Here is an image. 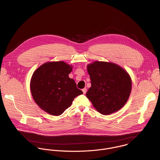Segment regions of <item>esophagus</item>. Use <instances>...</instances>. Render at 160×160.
Segmentation results:
<instances>
[{
    "instance_id": "obj_1",
    "label": "esophagus",
    "mask_w": 160,
    "mask_h": 160,
    "mask_svg": "<svg viewBox=\"0 0 160 160\" xmlns=\"http://www.w3.org/2000/svg\"><path fill=\"white\" fill-rule=\"evenodd\" d=\"M82 92H83V93H84V94H85V93H86V91H87V89H86V88H84V89H82Z\"/></svg>"
}]
</instances>
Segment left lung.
<instances>
[{"label":"left lung","instance_id":"8db88e82","mask_svg":"<svg viewBox=\"0 0 160 160\" xmlns=\"http://www.w3.org/2000/svg\"><path fill=\"white\" fill-rule=\"evenodd\" d=\"M87 69L91 87L86 97L94 108L104 115L119 110L127 102L132 89L128 72L113 63L98 61L89 64Z\"/></svg>","mask_w":160,"mask_h":160}]
</instances>
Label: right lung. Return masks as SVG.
Masks as SVG:
<instances>
[{"mask_svg":"<svg viewBox=\"0 0 160 160\" xmlns=\"http://www.w3.org/2000/svg\"><path fill=\"white\" fill-rule=\"evenodd\" d=\"M72 67L63 61L47 62L36 69L31 79L34 100L44 112L53 116L62 114L75 97L83 93L69 78Z\"/></svg>","mask_w":160,"mask_h":160,"instance_id":"add662e5","label":"right lung"}]
</instances>
